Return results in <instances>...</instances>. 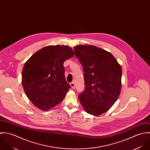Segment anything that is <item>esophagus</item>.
<instances>
[{"mask_svg":"<svg viewBox=\"0 0 150 150\" xmlns=\"http://www.w3.org/2000/svg\"><path fill=\"white\" fill-rule=\"evenodd\" d=\"M70 86H71V87L73 89L75 88V85H74V82H71V83H70Z\"/></svg>","mask_w":150,"mask_h":150,"instance_id":"esophagus-1","label":"esophagus"}]
</instances>
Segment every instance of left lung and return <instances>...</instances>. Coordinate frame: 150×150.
Here are the masks:
<instances>
[{
  "mask_svg": "<svg viewBox=\"0 0 150 150\" xmlns=\"http://www.w3.org/2000/svg\"><path fill=\"white\" fill-rule=\"evenodd\" d=\"M74 50L84 72L86 87L79 95L80 102L88 114L101 115L119 97L121 67L110 52L95 45H79Z\"/></svg>",
  "mask_w": 150,
  "mask_h": 150,
  "instance_id": "left-lung-1",
  "label": "left lung"
}]
</instances>
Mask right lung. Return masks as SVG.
Instances as JSON below:
<instances>
[{
  "label": "right lung",
  "mask_w": 150,
  "mask_h": 150,
  "mask_svg": "<svg viewBox=\"0 0 150 150\" xmlns=\"http://www.w3.org/2000/svg\"><path fill=\"white\" fill-rule=\"evenodd\" d=\"M74 55L67 45H49L35 53L25 63L22 84L32 103L48 110L61 103L70 86L64 76V63Z\"/></svg>",
  "instance_id": "1"
}]
</instances>
